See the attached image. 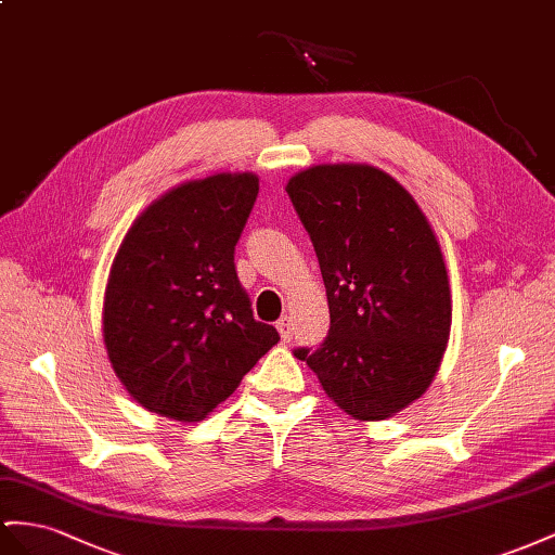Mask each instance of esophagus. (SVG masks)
<instances>
[{"mask_svg":"<svg viewBox=\"0 0 555 555\" xmlns=\"http://www.w3.org/2000/svg\"><path fill=\"white\" fill-rule=\"evenodd\" d=\"M276 328H279V333H281L283 343H291V339H293V319H291V317H283V319L276 323Z\"/></svg>","mask_w":555,"mask_h":555,"instance_id":"obj_1","label":"esophagus"}]
</instances>
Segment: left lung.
Segmentation results:
<instances>
[{
  "label": "left lung",
  "instance_id": "1",
  "mask_svg": "<svg viewBox=\"0 0 555 555\" xmlns=\"http://www.w3.org/2000/svg\"><path fill=\"white\" fill-rule=\"evenodd\" d=\"M286 192L331 309L323 345L295 357L347 415L393 417L429 389L450 337V281L431 224L401 182L367 164L305 168Z\"/></svg>",
  "mask_w": 555,
  "mask_h": 555
}]
</instances>
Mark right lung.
I'll return each mask as SVG.
<instances>
[{"instance_id":"1","label":"right lung","mask_w":555,"mask_h":555,"mask_svg":"<svg viewBox=\"0 0 555 555\" xmlns=\"http://www.w3.org/2000/svg\"><path fill=\"white\" fill-rule=\"evenodd\" d=\"M260 180L216 173L182 182L140 212L112 262L103 339L112 367L150 413L204 420L279 343L253 319L234 246Z\"/></svg>"}]
</instances>
